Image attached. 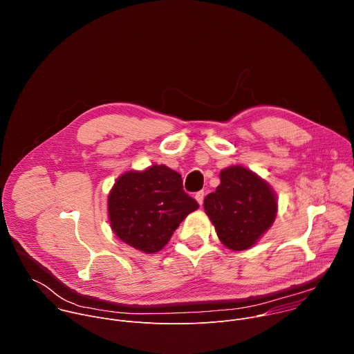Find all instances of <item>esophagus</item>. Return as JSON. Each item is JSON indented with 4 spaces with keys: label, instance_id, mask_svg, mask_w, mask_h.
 Here are the masks:
<instances>
[{
    "label": "esophagus",
    "instance_id": "esophagus-1",
    "mask_svg": "<svg viewBox=\"0 0 354 354\" xmlns=\"http://www.w3.org/2000/svg\"><path fill=\"white\" fill-rule=\"evenodd\" d=\"M205 192L203 190H200V192H197L196 193V196H194V198H196V201H197V203L201 206V205H203V200H205Z\"/></svg>",
    "mask_w": 354,
    "mask_h": 354
}]
</instances>
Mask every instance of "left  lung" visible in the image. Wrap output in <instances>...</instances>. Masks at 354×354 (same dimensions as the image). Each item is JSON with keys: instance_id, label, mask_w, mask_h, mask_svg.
I'll return each instance as SVG.
<instances>
[{"instance_id": "obj_1", "label": "left lung", "mask_w": 354, "mask_h": 354, "mask_svg": "<svg viewBox=\"0 0 354 354\" xmlns=\"http://www.w3.org/2000/svg\"><path fill=\"white\" fill-rule=\"evenodd\" d=\"M203 206L221 243L231 250H246L273 225L277 196L254 171L231 165L220 172V185L205 197Z\"/></svg>"}]
</instances>
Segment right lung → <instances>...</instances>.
<instances>
[{
	"label": "right lung",
	"mask_w": 354,
	"mask_h": 354,
	"mask_svg": "<svg viewBox=\"0 0 354 354\" xmlns=\"http://www.w3.org/2000/svg\"><path fill=\"white\" fill-rule=\"evenodd\" d=\"M197 201L185 193L182 176L167 165L127 171L112 186L108 216L115 235L144 254H157Z\"/></svg>",
	"instance_id": "1"
}]
</instances>
